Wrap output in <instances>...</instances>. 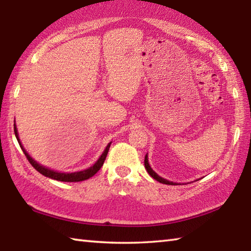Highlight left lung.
Wrapping results in <instances>:
<instances>
[{
  "label": "left lung",
  "instance_id": "left-lung-1",
  "mask_svg": "<svg viewBox=\"0 0 251 251\" xmlns=\"http://www.w3.org/2000/svg\"><path fill=\"white\" fill-rule=\"evenodd\" d=\"M145 168H146V170H147V172L149 173V175L151 176L154 180H157L158 182H160V183L169 184V185H176V183H175V182L168 181V180H166V179H163V177H161L160 176H158L157 173L151 169V167H150L149 162H148V156H147V154H146V156H145Z\"/></svg>",
  "mask_w": 251,
  "mask_h": 251
}]
</instances>
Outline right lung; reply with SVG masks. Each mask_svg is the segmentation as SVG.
<instances>
[{"label": "right lung", "instance_id": "add662e5", "mask_svg": "<svg viewBox=\"0 0 251 251\" xmlns=\"http://www.w3.org/2000/svg\"><path fill=\"white\" fill-rule=\"evenodd\" d=\"M14 133L16 136V139L18 141V144H20L21 148L23 150V152L25 153L26 158L28 159V161L31 166H33L36 170H37L39 173H42L43 176L50 177V179H53V180H57V181H62V182H79V181H84V180H88L90 179L91 176H93L95 173H97L100 169H101V167L103 166L104 161H105V158L107 156V152H108V149H110V146L112 143L108 144L106 146L105 150H104L103 153L101 154V157L99 158V160L94 163L92 167L88 168V169L85 170H82V171H78V172H72V173H65V172H58V171H53L51 169H48V168L44 167L42 165H39L37 161H35L33 158H31L28 152L26 151L25 148L23 147V145L20 140V137H18V133H17V128H16V125L14 124Z\"/></svg>", "mask_w": 251, "mask_h": 251}]
</instances>
